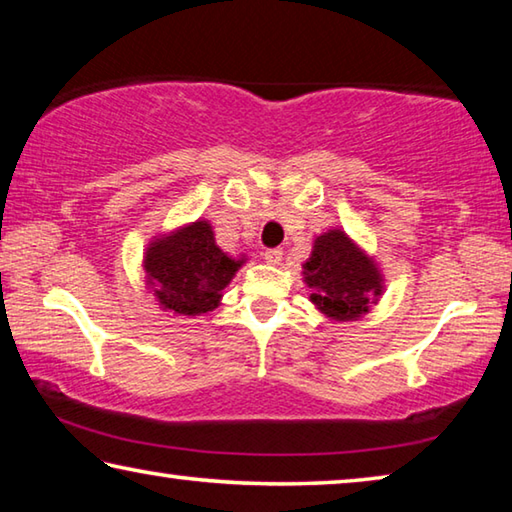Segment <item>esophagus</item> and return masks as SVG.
<instances>
[{"instance_id": "34e87169", "label": "esophagus", "mask_w": 512, "mask_h": 512, "mask_svg": "<svg viewBox=\"0 0 512 512\" xmlns=\"http://www.w3.org/2000/svg\"><path fill=\"white\" fill-rule=\"evenodd\" d=\"M282 248H268L266 250V253H264V259H266V262L268 264H273V266H277V264H280L282 262Z\"/></svg>"}]
</instances>
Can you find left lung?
I'll return each instance as SVG.
<instances>
[{
  "instance_id": "left-lung-1",
  "label": "left lung",
  "mask_w": 512,
  "mask_h": 512,
  "mask_svg": "<svg viewBox=\"0 0 512 512\" xmlns=\"http://www.w3.org/2000/svg\"><path fill=\"white\" fill-rule=\"evenodd\" d=\"M302 268L305 284L314 291L309 300L332 320L361 318L384 293V277L375 259L339 228L316 237Z\"/></svg>"
}]
</instances>
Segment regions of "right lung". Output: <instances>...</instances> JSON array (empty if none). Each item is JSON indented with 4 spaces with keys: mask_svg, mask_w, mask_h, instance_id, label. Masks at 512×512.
I'll return each mask as SVG.
<instances>
[{
    "mask_svg": "<svg viewBox=\"0 0 512 512\" xmlns=\"http://www.w3.org/2000/svg\"><path fill=\"white\" fill-rule=\"evenodd\" d=\"M246 262L216 246L210 221H194L155 237L144 253L146 284L164 311L201 316L219 307L223 289Z\"/></svg>",
    "mask_w": 512,
    "mask_h": 512,
    "instance_id": "1",
    "label": "right lung"
}]
</instances>
